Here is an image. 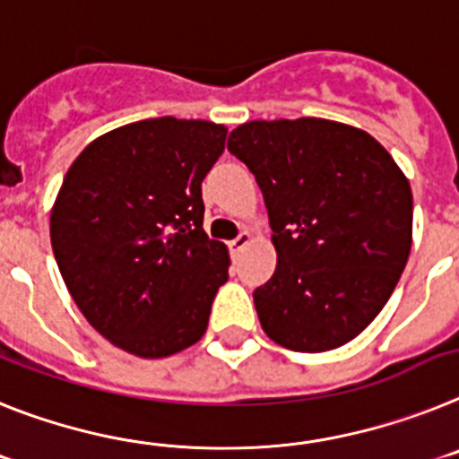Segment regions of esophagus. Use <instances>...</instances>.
<instances>
[{
	"label": "esophagus",
	"mask_w": 459,
	"mask_h": 459,
	"mask_svg": "<svg viewBox=\"0 0 459 459\" xmlns=\"http://www.w3.org/2000/svg\"><path fill=\"white\" fill-rule=\"evenodd\" d=\"M249 242H252V235L247 233V230H242V233L238 235V238H235V240H230V242H229L230 254H233V256H238V252H242V249H245V247L249 245Z\"/></svg>",
	"instance_id": "esophagus-1"
}]
</instances>
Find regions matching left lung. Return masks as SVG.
<instances>
[{"instance_id":"obj_1","label":"left lung","mask_w":459,"mask_h":459,"mask_svg":"<svg viewBox=\"0 0 459 459\" xmlns=\"http://www.w3.org/2000/svg\"><path fill=\"white\" fill-rule=\"evenodd\" d=\"M268 207L277 268L254 290L270 340L302 353L362 333L411 252L409 180L368 131L321 117L256 119L229 135Z\"/></svg>"}]
</instances>
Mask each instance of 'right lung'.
I'll use <instances>...</instances> for the list:
<instances>
[{
  "label": "right lung",
  "mask_w": 459,
  "mask_h": 459,
  "mask_svg": "<svg viewBox=\"0 0 459 459\" xmlns=\"http://www.w3.org/2000/svg\"><path fill=\"white\" fill-rule=\"evenodd\" d=\"M226 126L157 117L99 135L78 154L50 212L55 261L91 328L126 353L196 344L229 249L203 230V178Z\"/></svg>",
  "instance_id": "right-lung-1"
}]
</instances>
